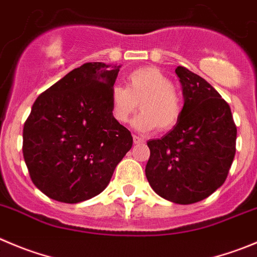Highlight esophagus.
<instances>
[{
    "instance_id": "esophagus-1",
    "label": "esophagus",
    "mask_w": 257,
    "mask_h": 257,
    "mask_svg": "<svg viewBox=\"0 0 257 257\" xmlns=\"http://www.w3.org/2000/svg\"><path fill=\"white\" fill-rule=\"evenodd\" d=\"M133 142L136 143V145H138V143H143V142H145V140H143L142 137L137 136V134H133Z\"/></svg>"
}]
</instances>
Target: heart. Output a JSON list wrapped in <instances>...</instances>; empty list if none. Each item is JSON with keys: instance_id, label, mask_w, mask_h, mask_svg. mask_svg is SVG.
<instances>
[{"instance_id": "b5f03b06", "label": "heart", "mask_w": 257, "mask_h": 257, "mask_svg": "<svg viewBox=\"0 0 257 257\" xmlns=\"http://www.w3.org/2000/svg\"><path fill=\"white\" fill-rule=\"evenodd\" d=\"M143 110L134 126L142 131H170L179 123L184 111L183 97L172 81L156 67H141L126 76V87L114 86L110 109L114 120L124 124L140 107Z\"/></svg>"}]
</instances>
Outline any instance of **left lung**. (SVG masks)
<instances>
[{
  "mask_svg": "<svg viewBox=\"0 0 257 257\" xmlns=\"http://www.w3.org/2000/svg\"><path fill=\"white\" fill-rule=\"evenodd\" d=\"M184 111L161 140L148 141L146 176L160 196L176 204L208 198L226 181L236 153L237 126L228 102L212 85L183 66Z\"/></svg>",
  "mask_w": 257,
  "mask_h": 257,
  "instance_id": "left-lung-1",
  "label": "left lung"
}]
</instances>
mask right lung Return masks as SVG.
<instances>
[{"mask_svg": "<svg viewBox=\"0 0 257 257\" xmlns=\"http://www.w3.org/2000/svg\"><path fill=\"white\" fill-rule=\"evenodd\" d=\"M120 66L91 62L40 93L24 124L23 153L31 181L61 203L101 193L133 145L114 120L110 95Z\"/></svg>", "mask_w": 257, "mask_h": 257, "instance_id": "add662e5", "label": "right lung"}]
</instances>
